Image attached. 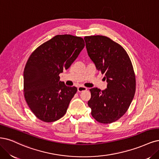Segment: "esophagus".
Returning <instances> with one entry per match:
<instances>
[{
	"instance_id": "34e87169",
	"label": "esophagus",
	"mask_w": 159,
	"mask_h": 159,
	"mask_svg": "<svg viewBox=\"0 0 159 159\" xmlns=\"http://www.w3.org/2000/svg\"><path fill=\"white\" fill-rule=\"evenodd\" d=\"M87 88L85 87H84V86H80L78 88V92H83V91H87Z\"/></svg>"
}]
</instances>
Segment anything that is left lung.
Segmentation results:
<instances>
[{
	"label": "left lung",
	"instance_id": "1",
	"mask_svg": "<svg viewBox=\"0 0 159 159\" xmlns=\"http://www.w3.org/2000/svg\"><path fill=\"white\" fill-rule=\"evenodd\" d=\"M86 48L97 70L105 74L107 88L90 89L88 105L97 122L111 124L126 112L135 92V75L125 49L109 37L85 36Z\"/></svg>",
	"mask_w": 159,
	"mask_h": 159
}]
</instances>
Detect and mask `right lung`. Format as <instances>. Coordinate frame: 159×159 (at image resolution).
Instances as JSON below:
<instances>
[{
	"label": "right lung",
	"instance_id": "right-lung-1",
	"mask_svg": "<svg viewBox=\"0 0 159 159\" xmlns=\"http://www.w3.org/2000/svg\"><path fill=\"white\" fill-rule=\"evenodd\" d=\"M84 47L83 38L58 35L38 47L27 60L24 71V97L41 121H57L66 112L78 89L66 85L59 74L69 68Z\"/></svg>",
	"mask_w": 159,
	"mask_h": 159
}]
</instances>
